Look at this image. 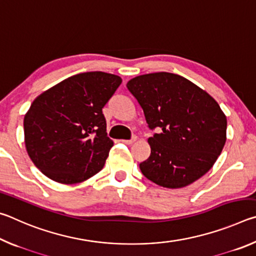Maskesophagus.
I'll return each instance as SVG.
<instances>
[{
    "label": "esophagus",
    "instance_id": "34e87169",
    "mask_svg": "<svg viewBox=\"0 0 256 256\" xmlns=\"http://www.w3.org/2000/svg\"><path fill=\"white\" fill-rule=\"evenodd\" d=\"M136 141V136H133L131 140H122V142H124V144H132Z\"/></svg>",
    "mask_w": 256,
    "mask_h": 256
}]
</instances>
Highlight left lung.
Listing matches in <instances>:
<instances>
[{"instance_id": "8db88e82", "label": "left lung", "mask_w": 256, "mask_h": 256, "mask_svg": "<svg viewBox=\"0 0 256 256\" xmlns=\"http://www.w3.org/2000/svg\"><path fill=\"white\" fill-rule=\"evenodd\" d=\"M128 89L144 110L150 157L140 164L146 178L167 188H185L206 174L226 144L227 118L219 104L193 82L168 72L133 78Z\"/></svg>"}]
</instances>
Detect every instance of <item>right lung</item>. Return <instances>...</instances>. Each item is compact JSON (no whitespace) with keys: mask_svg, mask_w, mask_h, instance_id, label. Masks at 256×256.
Masks as SVG:
<instances>
[{"mask_svg":"<svg viewBox=\"0 0 256 256\" xmlns=\"http://www.w3.org/2000/svg\"><path fill=\"white\" fill-rule=\"evenodd\" d=\"M120 84L118 76L84 72L34 99L24 120V144L42 174L60 184H76L102 170L114 144L102 108Z\"/></svg>","mask_w":256,"mask_h":256,"instance_id":"obj_1","label":"right lung"}]
</instances>
